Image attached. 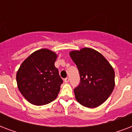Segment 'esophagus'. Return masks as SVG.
Segmentation results:
<instances>
[{"label": "esophagus", "mask_w": 132, "mask_h": 132, "mask_svg": "<svg viewBox=\"0 0 132 132\" xmlns=\"http://www.w3.org/2000/svg\"><path fill=\"white\" fill-rule=\"evenodd\" d=\"M64 82H66V83H68L69 82V81H70V79H69V77H66V78L64 79Z\"/></svg>", "instance_id": "1"}]
</instances>
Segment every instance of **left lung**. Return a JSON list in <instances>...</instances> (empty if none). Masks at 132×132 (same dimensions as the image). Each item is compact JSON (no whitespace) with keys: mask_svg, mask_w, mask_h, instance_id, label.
I'll use <instances>...</instances> for the list:
<instances>
[{"mask_svg":"<svg viewBox=\"0 0 132 132\" xmlns=\"http://www.w3.org/2000/svg\"><path fill=\"white\" fill-rule=\"evenodd\" d=\"M70 56L80 75L79 84L74 89L76 100L89 108L99 106L114 90V69L100 53L90 48L71 51Z\"/></svg>","mask_w":132,"mask_h":132,"instance_id":"left-lung-1","label":"left lung"}]
</instances>
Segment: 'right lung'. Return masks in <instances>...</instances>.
I'll return each instance as SVG.
<instances>
[{
  "instance_id": "1",
  "label": "right lung",
  "mask_w": 132,
  "mask_h": 132,
  "mask_svg": "<svg viewBox=\"0 0 132 132\" xmlns=\"http://www.w3.org/2000/svg\"><path fill=\"white\" fill-rule=\"evenodd\" d=\"M57 55L42 48L30 55L20 66L16 81L20 92L31 104L43 105L55 100L63 83L54 64Z\"/></svg>"
}]
</instances>
